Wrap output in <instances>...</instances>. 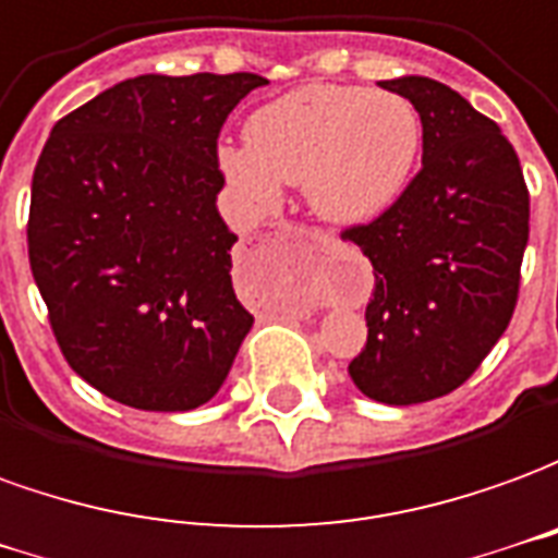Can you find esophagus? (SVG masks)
Wrapping results in <instances>:
<instances>
[{
  "label": "esophagus",
  "instance_id": "obj_1",
  "mask_svg": "<svg viewBox=\"0 0 558 558\" xmlns=\"http://www.w3.org/2000/svg\"><path fill=\"white\" fill-rule=\"evenodd\" d=\"M279 231H288V234H291V231H298V228H294V225H288V222H279ZM322 240H324V243H333V236H330V234H322Z\"/></svg>",
  "mask_w": 558,
  "mask_h": 558
}]
</instances>
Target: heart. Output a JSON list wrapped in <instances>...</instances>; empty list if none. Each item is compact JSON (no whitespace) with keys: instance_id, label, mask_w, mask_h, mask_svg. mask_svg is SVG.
<instances>
[{"instance_id":"b5f03b06","label":"heart","mask_w":558,"mask_h":558,"mask_svg":"<svg viewBox=\"0 0 558 558\" xmlns=\"http://www.w3.org/2000/svg\"><path fill=\"white\" fill-rule=\"evenodd\" d=\"M246 146H219V168L252 204L279 183H303L312 209L336 225H366L393 207L421 153V113L385 89L310 83L260 105Z\"/></svg>"}]
</instances>
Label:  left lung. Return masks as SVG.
<instances>
[{
	"label": "left lung",
	"mask_w": 558,
	"mask_h": 558,
	"mask_svg": "<svg viewBox=\"0 0 558 558\" xmlns=\"http://www.w3.org/2000/svg\"><path fill=\"white\" fill-rule=\"evenodd\" d=\"M424 125V165L393 207L345 240L373 264L366 345L349 375L375 402L457 390L511 324L529 243V189L511 141L429 77L381 81Z\"/></svg>",
	"instance_id": "obj_1"
}]
</instances>
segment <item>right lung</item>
Segmentation results:
<instances>
[{"label":"right lung","instance_id":"right-lung-1","mask_svg":"<svg viewBox=\"0 0 558 558\" xmlns=\"http://www.w3.org/2000/svg\"><path fill=\"white\" fill-rule=\"evenodd\" d=\"M236 74H141L53 125L33 173L29 267L83 381L144 412L219 393L252 327L231 286L219 132L264 86Z\"/></svg>","mask_w":558,"mask_h":558}]
</instances>
